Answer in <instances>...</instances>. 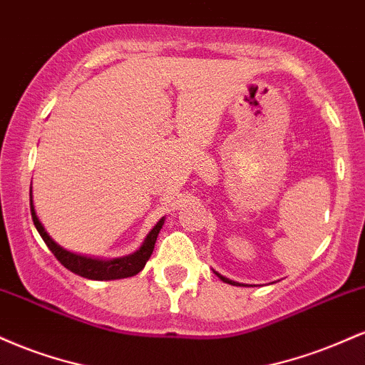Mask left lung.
<instances>
[{
  "instance_id": "1",
  "label": "left lung",
  "mask_w": 365,
  "mask_h": 365,
  "mask_svg": "<svg viewBox=\"0 0 365 365\" xmlns=\"http://www.w3.org/2000/svg\"><path fill=\"white\" fill-rule=\"evenodd\" d=\"M216 274H217V273H216ZM217 276H220V279H223V282H225V283H230V284H238L237 282H232V279L225 278V276H221V274H217Z\"/></svg>"
}]
</instances>
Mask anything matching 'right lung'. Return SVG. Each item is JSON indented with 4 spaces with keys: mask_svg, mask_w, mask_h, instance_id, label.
I'll list each match as a JSON object with an SVG mask.
<instances>
[{
    "mask_svg": "<svg viewBox=\"0 0 365 365\" xmlns=\"http://www.w3.org/2000/svg\"><path fill=\"white\" fill-rule=\"evenodd\" d=\"M31 212H32V221H34L37 232H39V235L43 237L44 244L49 247V250L54 254V257H56L68 271L82 276V278H89V279H120V278H130V276L140 273V271L144 269L145 262L149 261L150 254H153L158 233L159 230H161L163 223H165V220L158 221V225L150 230L149 235L145 237L144 244H142V247L135 254L127 255V257L113 259V261H103V259H91V257H83V255L68 252V250H65L63 247L58 245L56 242L46 233L44 226L41 225L39 217H37L34 211V206H32V197H31Z\"/></svg>",
    "mask_w": 365,
    "mask_h": 365,
    "instance_id": "right-lung-1",
    "label": "right lung"
}]
</instances>
